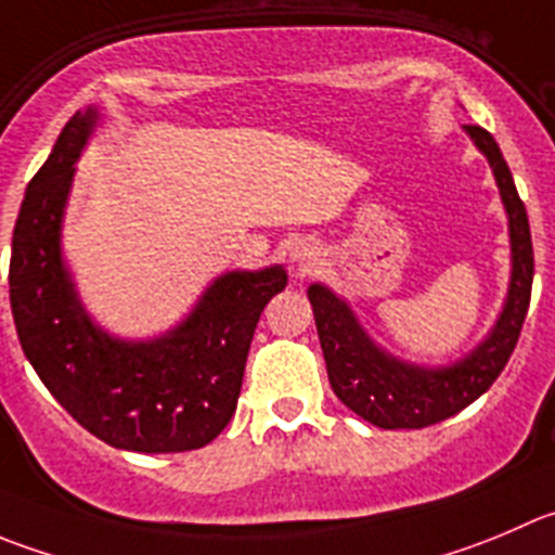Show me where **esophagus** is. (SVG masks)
<instances>
[{
	"mask_svg": "<svg viewBox=\"0 0 555 555\" xmlns=\"http://www.w3.org/2000/svg\"><path fill=\"white\" fill-rule=\"evenodd\" d=\"M292 258H294V263L302 269V272H308V269L315 263V247L310 245V242H305V240L297 242V245H294V250H292Z\"/></svg>",
	"mask_w": 555,
	"mask_h": 555,
	"instance_id": "esophagus-1",
	"label": "esophagus"
}]
</instances>
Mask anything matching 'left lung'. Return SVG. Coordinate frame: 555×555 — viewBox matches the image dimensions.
<instances>
[{
    "label": "left lung",
    "mask_w": 555,
    "mask_h": 555,
    "mask_svg": "<svg viewBox=\"0 0 555 555\" xmlns=\"http://www.w3.org/2000/svg\"><path fill=\"white\" fill-rule=\"evenodd\" d=\"M466 130L474 144L488 155L506 215H509L512 283L493 335L455 367L422 371L378 351L360 330L348 305L324 286H310L308 292L332 389L353 414H360L362 420L384 430H398V427L420 430V427L436 425L447 416H455L479 395L488 392L518 346L520 330L529 313L531 281H534L529 215L493 135L479 125H468Z\"/></svg>",
    "instance_id": "obj_1"
}]
</instances>
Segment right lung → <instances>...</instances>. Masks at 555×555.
<instances>
[{
    "label": "right lung",
    "instance_id": "right-lung-1",
    "mask_svg": "<svg viewBox=\"0 0 555 555\" xmlns=\"http://www.w3.org/2000/svg\"><path fill=\"white\" fill-rule=\"evenodd\" d=\"M76 111L31 177L13 229L10 308L26 360L92 436L116 450L188 452L229 425L261 310L286 288L281 267L231 272L171 335L111 340L78 305L60 258V223L73 163L94 128Z\"/></svg>",
    "mask_w": 555,
    "mask_h": 555
}]
</instances>
